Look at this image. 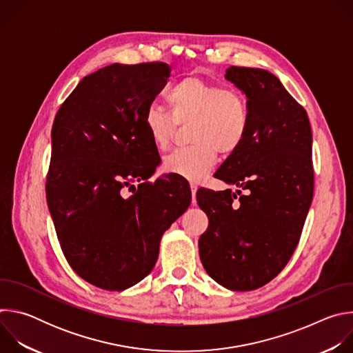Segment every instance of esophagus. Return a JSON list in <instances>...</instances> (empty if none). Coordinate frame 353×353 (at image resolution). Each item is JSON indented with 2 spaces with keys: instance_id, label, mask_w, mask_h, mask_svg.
<instances>
[{
  "instance_id": "1",
  "label": "esophagus",
  "mask_w": 353,
  "mask_h": 353,
  "mask_svg": "<svg viewBox=\"0 0 353 353\" xmlns=\"http://www.w3.org/2000/svg\"><path fill=\"white\" fill-rule=\"evenodd\" d=\"M190 188H191V204L192 205H195L196 204V198H195V194H196V190H198V187L194 184V183H191L190 184Z\"/></svg>"
}]
</instances>
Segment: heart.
<instances>
[{"label":"heart","instance_id":"b5f03b06","mask_svg":"<svg viewBox=\"0 0 353 353\" xmlns=\"http://www.w3.org/2000/svg\"><path fill=\"white\" fill-rule=\"evenodd\" d=\"M170 114L149 106L143 128L159 150L170 146L177 125H190L192 146L174 150L163 161V170L190 181H199L215 166L219 152L232 155L245 141L250 112L245 96L236 88H223L195 75L177 81L168 92Z\"/></svg>","mask_w":353,"mask_h":353}]
</instances>
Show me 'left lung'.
<instances>
[{
	"mask_svg": "<svg viewBox=\"0 0 353 353\" xmlns=\"http://www.w3.org/2000/svg\"><path fill=\"white\" fill-rule=\"evenodd\" d=\"M225 78L245 94L250 125L215 176L241 190L196 191L210 221L198 247L214 281L244 292L272 281L297 247L314 190L312 128L274 74L230 67Z\"/></svg>",
	"mask_w": 353,
	"mask_h": 353,
	"instance_id": "1",
	"label": "left lung"
}]
</instances>
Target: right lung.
I'll use <instances>...</instances> for the list:
<instances>
[{
    "label": "right lung",
    "mask_w": 353,
    "mask_h": 353,
    "mask_svg": "<svg viewBox=\"0 0 353 353\" xmlns=\"http://www.w3.org/2000/svg\"><path fill=\"white\" fill-rule=\"evenodd\" d=\"M169 77L165 63L100 68L53 123L48 211L68 264L100 289H128L152 271L162 234L191 203L183 179L148 181L161 158L142 120Z\"/></svg>",
    "instance_id": "obj_1"
}]
</instances>
